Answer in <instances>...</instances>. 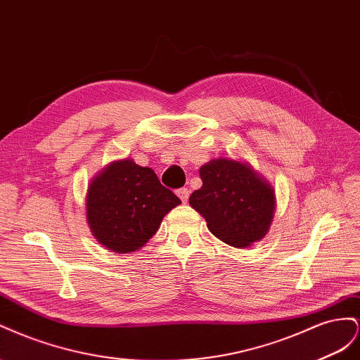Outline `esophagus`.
I'll return each instance as SVG.
<instances>
[{
	"label": "esophagus",
	"mask_w": 360,
	"mask_h": 360,
	"mask_svg": "<svg viewBox=\"0 0 360 360\" xmlns=\"http://www.w3.org/2000/svg\"><path fill=\"white\" fill-rule=\"evenodd\" d=\"M178 196H179V199H181L184 203H187V202H188V196H190L188 188H181V190H178Z\"/></svg>",
	"instance_id": "esophagus-1"
}]
</instances>
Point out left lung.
<instances>
[{"instance_id":"8db88e82","label":"left lung","mask_w":360,"mask_h":360,"mask_svg":"<svg viewBox=\"0 0 360 360\" xmlns=\"http://www.w3.org/2000/svg\"><path fill=\"white\" fill-rule=\"evenodd\" d=\"M199 174L202 187L191 193L190 205L215 237L237 249L261 241L276 211L271 184L248 161L224 157L203 164Z\"/></svg>"}]
</instances>
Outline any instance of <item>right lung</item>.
I'll list each match as a JSON object with an SVG mask.
<instances>
[{"mask_svg":"<svg viewBox=\"0 0 360 360\" xmlns=\"http://www.w3.org/2000/svg\"><path fill=\"white\" fill-rule=\"evenodd\" d=\"M179 203L176 194L161 186L150 167L123 158L111 161L90 181L86 219L104 248L131 253L155 235L164 215Z\"/></svg>","mask_w":360,"mask_h":360,"instance_id":"add662e5","label":"right lung"}]
</instances>
